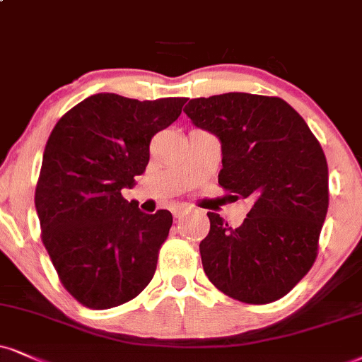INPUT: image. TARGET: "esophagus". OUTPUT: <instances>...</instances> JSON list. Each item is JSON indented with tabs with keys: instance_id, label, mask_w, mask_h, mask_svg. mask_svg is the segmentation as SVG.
<instances>
[{
	"instance_id": "1",
	"label": "esophagus",
	"mask_w": 362,
	"mask_h": 362,
	"mask_svg": "<svg viewBox=\"0 0 362 362\" xmlns=\"http://www.w3.org/2000/svg\"><path fill=\"white\" fill-rule=\"evenodd\" d=\"M189 206H188V204H177V206H174L173 208V216L174 218H180L181 215H185V213L186 211H189Z\"/></svg>"
}]
</instances>
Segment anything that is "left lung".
Returning a JSON list of instances; mask_svg holds the SVG:
<instances>
[{
    "instance_id": "8db88e82",
    "label": "left lung",
    "mask_w": 362,
    "mask_h": 362,
    "mask_svg": "<svg viewBox=\"0 0 362 362\" xmlns=\"http://www.w3.org/2000/svg\"><path fill=\"white\" fill-rule=\"evenodd\" d=\"M185 114L221 142L218 182L253 206L238 228L208 213L199 243L204 274L247 304L279 300L317 257L329 206L324 151L305 120L279 97L228 92L191 99Z\"/></svg>"
}]
</instances>
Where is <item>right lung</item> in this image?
<instances>
[{"mask_svg":"<svg viewBox=\"0 0 362 362\" xmlns=\"http://www.w3.org/2000/svg\"><path fill=\"white\" fill-rule=\"evenodd\" d=\"M185 97L136 100L95 93L57 122L45 146L35 206L42 242L64 287L88 309H110L147 287L173 215L124 199L149 163L156 132Z\"/></svg>","mask_w":362,"mask_h":362,"instance_id":"obj_1","label":"right lung"}]
</instances>
